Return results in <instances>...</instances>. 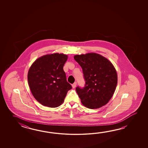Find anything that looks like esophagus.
Segmentation results:
<instances>
[{
    "mask_svg": "<svg viewBox=\"0 0 148 148\" xmlns=\"http://www.w3.org/2000/svg\"><path fill=\"white\" fill-rule=\"evenodd\" d=\"M76 85H77V82H75V83H73V85H72V87H73V88H75V87H76Z\"/></svg>",
    "mask_w": 148,
    "mask_h": 148,
    "instance_id": "1",
    "label": "esophagus"
}]
</instances>
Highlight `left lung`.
Wrapping results in <instances>:
<instances>
[{"label": "left lung", "mask_w": 148, "mask_h": 148, "mask_svg": "<svg viewBox=\"0 0 148 148\" xmlns=\"http://www.w3.org/2000/svg\"><path fill=\"white\" fill-rule=\"evenodd\" d=\"M74 59L82 67L86 82L84 87L75 89L82 104L90 109L105 105L112 97L117 83L112 63L95 53L75 55Z\"/></svg>", "instance_id": "8db88e82"}]
</instances>
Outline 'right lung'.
<instances>
[{
	"instance_id": "add662e5",
	"label": "right lung",
	"mask_w": 148,
	"mask_h": 148,
	"mask_svg": "<svg viewBox=\"0 0 148 148\" xmlns=\"http://www.w3.org/2000/svg\"><path fill=\"white\" fill-rule=\"evenodd\" d=\"M67 59L63 53L45 55L35 60L28 70L27 79L32 94L43 106H59L72 88L63 70Z\"/></svg>"
}]
</instances>
